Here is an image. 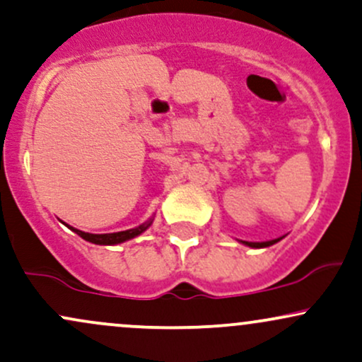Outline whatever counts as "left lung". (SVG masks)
<instances>
[{
    "label": "left lung",
    "mask_w": 362,
    "mask_h": 362,
    "mask_svg": "<svg viewBox=\"0 0 362 362\" xmlns=\"http://www.w3.org/2000/svg\"><path fill=\"white\" fill-rule=\"evenodd\" d=\"M279 242V238L277 240H271V242H262V243H259V242H243L245 245H247V247H252V248H264V247H271V245H274V243H277Z\"/></svg>",
    "instance_id": "obj_1"
}]
</instances>
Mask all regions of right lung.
Masks as SVG:
<instances>
[{
	"label": "right lung",
	"mask_w": 362,
	"mask_h": 362,
	"mask_svg": "<svg viewBox=\"0 0 362 362\" xmlns=\"http://www.w3.org/2000/svg\"><path fill=\"white\" fill-rule=\"evenodd\" d=\"M149 224H151V221L146 224H141V226L134 228V230H126V231H119V233H105V235L85 233V231H80V230H76V228H71V226H69V230H73L74 233L80 235L83 240H86V242L97 243V245H117V243H122V242H126V240H131V238H134V236L141 235L144 230H146Z\"/></svg>",
	"instance_id": "obj_1"
}]
</instances>
